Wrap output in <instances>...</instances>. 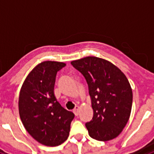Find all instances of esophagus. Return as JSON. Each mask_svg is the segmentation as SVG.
<instances>
[{"mask_svg": "<svg viewBox=\"0 0 154 154\" xmlns=\"http://www.w3.org/2000/svg\"><path fill=\"white\" fill-rule=\"evenodd\" d=\"M79 110H80V107L78 106H76L75 109L73 110V113L75 114V116H78V114H79Z\"/></svg>", "mask_w": 154, "mask_h": 154, "instance_id": "1", "label": "esophagus"}]
</instances>
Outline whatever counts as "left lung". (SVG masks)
Segmentation results:
<instances>
[{"instance_id": "left-lung-1", "label": "left lung", "mask_w": 154, "mask_h": 154, "mask_svg": "<svg viewBox=\"0 0 154 154\" xmlns=\"http://www.w3.org/2000/svg\"><path fill=\"white\" fill-rule=\"evenodd\" d=\"M86 78L93 117L86 123L89 135L109 141L122 132L131 113L133 92L127 77L109 61L89 56L71 62Z\"/></svg>"}]
</instances>
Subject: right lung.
Wrapping results in <instances>:
<instances>
[{
    "instance_id": "right-lung-1",
    "label": "right lung",
    "mask_w": 154,
    "mask_h": 154,
    "mask_svg": "<svg viewBox=\"0 0 154 154\" xmlns=\"http://www.w3.org/2000/svg\"><path fill=\"white\" fill-rule=\"evenodd\" d=\"M66 63L44 61L28 74L19 97V113L27 132L41 144L54 147L67 139L74 114L54 96L56 75Z\"/></svg>"
}]
</instances>
